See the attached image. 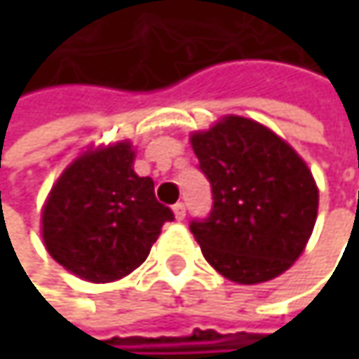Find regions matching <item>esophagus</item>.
Returning a JSON list of instances; mask_svg holds the SVG:
<instances>
[{
  "instance_id": "obj_1",
  "label": "esophagus",
  "mask_w": 359,
  "mask_h": 359,
  "mask_svg": "<svg viewBox=\"0 0 359 359\" xmlns=\"http://www.w3.org/2000/svg\"><path fill=\"white\" fill-rule=\"evenodd\" d=\"M172 212H175V218H177V220H184V214H187V210H184V203H175Z\"/></svg>"
}]
</instances>
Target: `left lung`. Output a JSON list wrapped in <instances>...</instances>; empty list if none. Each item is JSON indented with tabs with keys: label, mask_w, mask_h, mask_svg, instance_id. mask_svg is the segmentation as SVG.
<instances>
[{
	"label": "left lung",
	"mask_w": 359,
	"mask_h": 359,
	"mask_svg": "<svg viewBox=\"0 0 359 359\" xmlns=\"http://www.w3.org/2000/svg\"><path fill=\"white\" fill-rule=\"evenodd\" d=\"M212 184V212L191 222L203 257L222 276L257 285L283 274L306 248L318 216V187L297 151L264 124L224 116L191 135Z\"/></svg>",
	"instance_id": "left-lung-1"
}]
</instances>
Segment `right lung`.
<instances>
[{
    "instance_id": "1",
    "label": "right lung",
    "mask_w": 359,
    "mask_h": 359,
    "mask_svg": "<svg viewBox=\"0 0 359 359\" xmlns=\"http://www.w3.org/2000/svg\"><path fill=\"white\" fill-rule=\"evenodd\" d=\"M128 141L89 149L51 187L41 233L49 255L89 283H111L149 255L170 208L154 193V180L133 170Z\"/></svg>"
}]
</instances>
